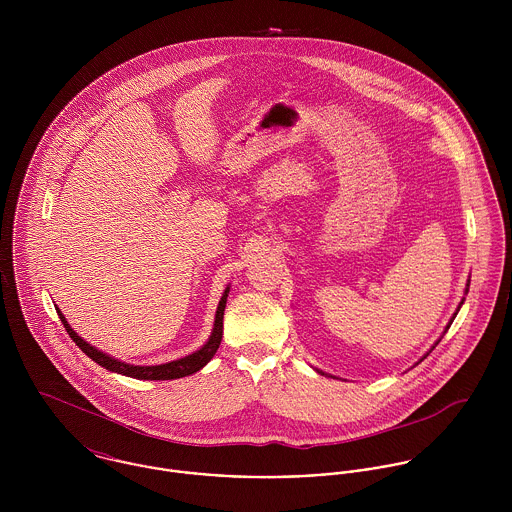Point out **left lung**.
Segmentation results:
<instances>
[{
    "instance_id": "8db88e82",
    "label": "left lung",
    "mask_w": 512,
    "mask_h": 512,
    "mask_svg": "<svg viewBox=\"0 0 512 512\" xmlns=\"http://www.w3.org/2000/svg\"><path fill=\"white\" fill-rule=\"evenodd\" d=\"M465 292H469V282H467V288H465ZM461 305H463V299H461V303H459V307H461ZM459 307H457V311H459ZM457 311H455V313H453V317H451V321H449V323H447V327H445V331H447V329H449V325H451V323H453V319H455V315H457ZM439 341H441V339H439ZM438 341V343H439ZM438 343H436V345H438ZM436 345H434V347H432V349H430V353H432V351H434V349H436ZM426 357H428V355H426ZM426 357H424V359H426Z\"/></svg>"
}]
</instances>
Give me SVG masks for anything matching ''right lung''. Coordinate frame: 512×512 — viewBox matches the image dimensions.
<instances>
[{"label":"right lung","mask_w":512,"mask_h":512,"mask_svg":"<svg viewBox=\"0 0 512 512\" xmlns=\"http://www.w3.org/2000/svg\"><path fill=\"white\" fill-rule=\"evenodd\" d=\"M228 288L222 293L220 297L219 307H217V315H215V325H213V333L209 337V341L199 349L195 351L193 355H187L183 359H177V361H171V363H165V365H153V366H140L130 365V363H122L102 351H98L96 347H92L90 343H86L82 337H78L71 329L69 321L65 319V315L57 309L67 333L71 335L74 343L78 345V349L88 355L94 363H98L100 366H104L106 370H112V372H118V374H124V376H132V378H138V380H173V378H183V376H189L197 370H201L203 366L207 365L217 349H219L220 339H222V317H224V307H226V297H228Z\"/></svg>","instance_id":"right-lung-1"}]
</instances>
